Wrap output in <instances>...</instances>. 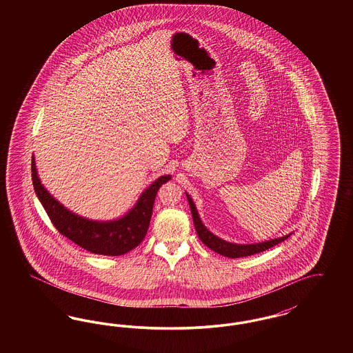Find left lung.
I'll use <instances>...</instances> for the list:
<instances>
[{"mask_svg":"<svg viewBox=\"0 0 353 353\" xmlns=\"http://www.w3.org/2000/svg\"><path fill=\"white\" fill-rule=\"evenodd\" d=\"M188 201H189V206H190V212H192V217H193V223L196 228V232L199 234V238L201 239L202 243L205 246H208L210 250L214 252H219V255L223 256H229V258H241V256H249V255H254L258 252H265L270 248L283 242L287 239L290 235H285L281 238H275L271 241H266L262 243H254V245H235V243H230L226 242L223 239H221L219 236L212 234L203 225H202L201 219L199 217V213L196 210V206L192 201V199L189 197V194H186Z\"/></svg>","mask_w":353,"mask_h":353,"instance_id":"1","label":"left lung"}]
</instances>
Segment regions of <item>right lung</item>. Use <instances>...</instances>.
<instances>
[{
	"label": "right lung",
	"instance_id": "obj_1",
	"mask_svg": "<svg viewBox=\"0 0 353 353\" xmlns=\"http://www.w3.org/2000/svg\"><path fill=\"white\" fill-rule=\"evenodd\" d=\"M32 180L37 197L45 208L57 230L87 252L101 255H121L131 252L141 243L151 222L152 209L159 188L170 180L161 176L141 194L134 209L118 221L97 222L82 219L57 201L41 184L34 156L32 159Z\"/></svg>",
	"mask_w": 353,
	"mask_h": 353
}]
</instances>
